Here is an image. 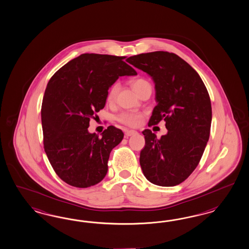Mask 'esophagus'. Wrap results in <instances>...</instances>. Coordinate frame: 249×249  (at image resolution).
<instances>
[{
  "label": "esophagus",
  "mask_w": 249,
  "mask_h": 249,
  "mask_svg": "<svg viewBox=\"0 0 249 249\" xmlns=\"http://www.w3.org/2000/svg\"><path fill=\"white\" fill-rule=\"evenodd\" d=\"M136 133H137L136 130L129 129V130H126V131H125V136H126V137H129V136L134 135Z\"/></svg>",
  "instance_id": "34e87169"
}]
</instances>
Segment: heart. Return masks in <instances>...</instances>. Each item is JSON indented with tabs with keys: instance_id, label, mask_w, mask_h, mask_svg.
I'll return each mask as SVG.
<instances>
[{
	"instance_id": "1",
	"label": "heart",
	"mask_w": 249,
	"mask_h": 249,
	"mask_svg": "<svg viewBox=\"0 0 249 249\" xmlns=\"http://www.w3.org/2000/svg\"><path fill=\"white\" fill-rule=\"evenodd\" d=\"M150 84L146 79L144 78H137L134 79L131 82V86L133 88V89L138 93L139 91L141 90V89L144 87L145 85ZM120 89V85L119 83H114L107 90V101L108 103H112L115 101L116 97L118 95V92ZM144 116L145 113L142 111H139V110H125L122 111L120 114L117 115L116 120L119 121L121 124L126 125L128 127H131V128H135L141 125V123L143 121Z\"/></svg>"
}]
</instances>
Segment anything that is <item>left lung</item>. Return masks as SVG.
Here are the masks:
<instances>
[{
    "mask_svg": "<svg viewBox=\"0 0 249 249\" xmlns=\"http://www.w3.org/2000/svg\"><path fill=\"white\" fill-rule=\"evenodd\" d=\"M127 62L151 75L156 100L148 126L165 121L168 132L160 139L142 131L145 146L140 164L144 176L160 186L185 181L199 164L211 129L212 106L200 75L174 53L156 51L130 56Z\"/></svg>",
    "mask_w": 249,
    "mask_h": 249,
    "instance_id": "obj_1",
    "label": "left lung"
}]
</instances>
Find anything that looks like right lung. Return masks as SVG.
Returning <instances> with one entry per match:
<instances>
[{
    "mask_svg": "<svg viewBox=\"0 0 249 249\" xmlns=\"http://www.w3.org/2000/svg\"><path fill=\"white\" fill-rule=\"evenodd\" d=\"M125 58L82 53L47 84L41 109L44 148L55 174L71 186L87 188L102 181L110 151L123 139L122 130L114 126L102 137L88 128L105 107L108 88L120 76L137 75Z\"/></svg>",
    "mask_w": 249,
    "mask_h": 249,
    "instance_id": "right-lung-1",
    "label": "right lung"
}]
</instances>
